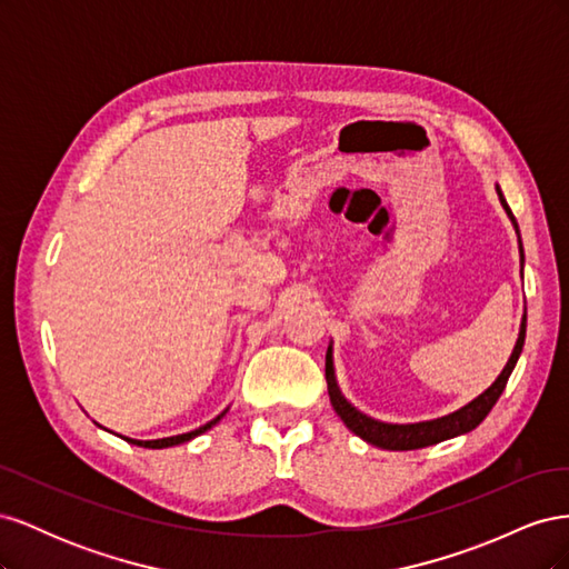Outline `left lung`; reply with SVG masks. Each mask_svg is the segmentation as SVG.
<instances>
[{
    "label": "left lung",
    "mask_w": 569,
    "mask_h": 569,
    "mask_svg": "<svg viewBox=\"0 0 569 569\" xmlns=\"http://www.w3.org/2000/svg\"><path fill=\"white\" fill-rule=\"evenodd\" d=\"M496 192H498V199H501V203H503L508 218L512 220L515 230H518V222H515V216L510 211V206L506 203L501 189L496 187ZM520 256H522V263H525L522 244H520ZM525 335H527V313L522 316L520 335H518V341H515V349H512V353L508 358L503 372L496 377V382L485 393H479L477 399L470 401L468 406H462L460 410L451 412V416H443V418H437V420L416 422V425H391V422H380V420H375V418H368L366 412H360L358 408H353L347 399H343L339 387H337L335 363H332V343H330V347H327V356H325L327 391H330V401H332L335 412L343 420V425L351 429L356 437H360V439L372 443V446H380V449H387V451H416V449H425V446H432V443H439V441H446V439H453L458 435L472 432V429L489 416L491 408L498 401V396L503 393V389L508 385V377L515 370V363H518V358L522 353Z\"/></svg>",
    "instance_id": "8db88e82"
}]
</instances>
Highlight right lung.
Here are the masks:
<instances>
[{"instance_id":"add662e5","label":"right lung","mask_w":569,"mask_h":569,"mask_svg":"<svg viewBox=\"0 0 569 569\" xmlns=\"http://www.w3.org/2000/svg\"><path fill=\"white\" fill-rule=\"evenodd\" d=\"M226 416V410L220 412L218 418H213L211 422H206V425H201L199 429H194V432H187V435H178V437H166V439H153V441H137V439H128L130 443H137V446H144V449H170V446H178V443H184V441H192L194 437H199V435H203L206 429H211L216 422H220V418Z\"/></svg>"}]
</instances>
